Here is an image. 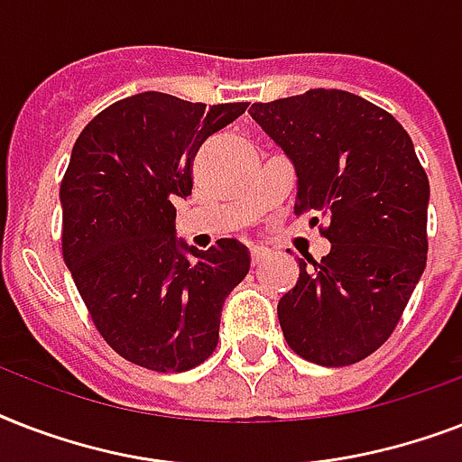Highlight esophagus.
Returning <instances> with one entry per match:
<instances>
[{
  "label": "esophagus",
  "instance_id": "34e87169",
  "mask_svg": "<svg viewBox=\"0 0 462 462\" xmlns=\"http://www.w3.org/2000/svg\"><path fill=\"white\" fill-rule=\"evenodd\" d=\"M249 252H252V263H254V266H256V263H261V261H263L268 256L266 249H261V246H252Z\"/></svg>",
  "mask_w": 462,
  "mask_h": 462
}]
</instances>
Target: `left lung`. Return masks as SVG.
Listing matches in <instances>:
<instances>
[{
  "label": "left lung",
  "mask_w": 462,
  "mask_h": 462,
  "mask_svg": "<svg viewBox=\"0 0 462 462\" xmlns=\"http://www.w3.org/2000/svg\"><path fill=\"white\" fill-rule=\"evenodd\" d=\"M249 115L295 167V216L328 223L330 252L297 259V285L278 302L282 336L314 365H355L386 343L422 278L430 180L395 117L345 90Z\"/></svg>",
  "instance_id": "left-lung-1"
}]
</instances>
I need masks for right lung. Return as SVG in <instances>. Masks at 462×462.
I'll list each match as a JSON object with an SVG mask.
<instances>
[{
  "mask_svg": "<svg viewBox=\"0 0 462 462\" xmlns=\"http://www.w3.org/2000/svg\"><path fill=\"white\" fill-rule=\"evenodd\" d=\"M246 107L148 90L76 139L60 189L61 252L100 336L134 365L187 372L216 350L225 300L252 256L237 239L187 245L174 203L191 194L199 146Z\"/></svg>",
  "mask_w": 462,
  "mask_h": 462,
  "instance_id": "right-lung-1",
  "label": "right lung"
}]
</instances>
